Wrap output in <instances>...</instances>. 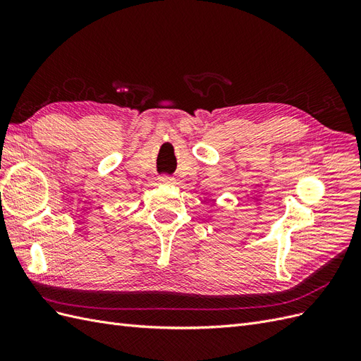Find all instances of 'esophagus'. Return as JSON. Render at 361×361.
Instances as JSON below:
<instances>
[{"instance_id":"obj_1","label":"esophagus","mask_w":361,"mask_h":361,"mask_svg":"<svg viewBox=\"0 0 361 361\" xmlns=\"http://www.w3.org/2000/svg\"><path fill=\"white\" fill-rule=\"evenodd\" d=\"M159 182L171 183V182H174V179H173V176H170V174H162V176H159Z\"/></svg>"}]
</instances>
